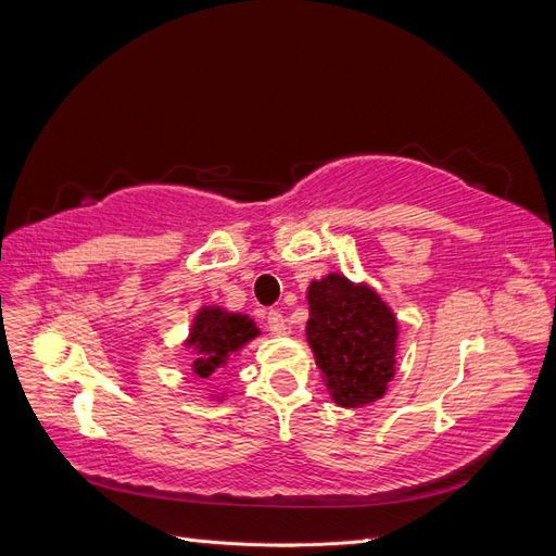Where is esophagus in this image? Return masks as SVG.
Returning <instances> with one entry per match:
<instances>
[{
    "label": "esophagus",
    "instance_id": "esophagus-1",
    "mask_svg": "<svg viewBox=\"0 0 556 556\" xmlns=\"http://www.w3.org/2000/svg\"><path fill=\"white\" fill-rule=\"evenodd\" d=\"M266 327H268V331H271L274 336H285L288 333V319L282 317V313L280 311H268V315H266Z\"/></svg>",
    "mask_w": 556,
    "mask_h": 556
}]
</instances>
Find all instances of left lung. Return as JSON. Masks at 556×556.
Segmentation results:
<instances>
[{"label":"left lung","instance_id":"8db88e82","mask_svg":"<svg viewBox=\"0 0 556 556\" xmlns=\"http://www.w3.org/2000/svg\"><path fill=\"white\" fill-rule=\"evenodd\" d=\"M306 341L323 380L341 408L384 396L396 371L399 323L366 282L327 274L308 285Z\"/></svg>","mask_w":556,"mask_h":556}]
</instances>
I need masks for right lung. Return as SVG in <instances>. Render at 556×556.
Returning <instances> with one entry per match:
<instances>
[{
	"label": "right lung",
	"instance_id": "obj_1",
	"mask_svg": "<svg viewBox=\"0 0 556 556\" xmlns=\"http://www.w3.org/2000/svg\"><path fill=\"white\" fill-rule=\"evenodd\" d=\"M257 336L260 329L255 319L248 315L229 313L220 306H201L192 319L188 339H185V348H192L194 352L192 371L204 380L215 376V371L225 368L227 362Z\"/></svg>",
	"mask_w": 556,
	"mask_h": 556
}]
</instances>
